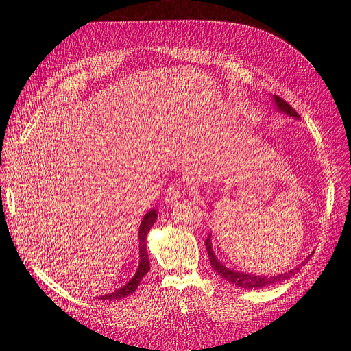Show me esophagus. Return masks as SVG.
<instances>
[{
    "label": "esophagus",
    "mask_w": 351,
    "mask_h": 351,
    "mask_svg": "<svg viewBox=\"0 0 351 351\" xmlns=\"http://www.w3.org/2000/svg\"><path fill=\"white\" fill-rule=\"evenodd\" d=\"M182 197V186L180 184H173L167 189L165 193V202L169 205H174L178 202V199Z\"/></svg>",
    "instance_id": "1"
}]
</instances>
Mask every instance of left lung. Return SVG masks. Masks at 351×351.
I'll return each instance as SVG.
<instances>
[{"instance_id": "8db88e82", "label": "left lung", "mask_w": 351, "mask_h": 351, "mask_svg": "<svg viewBox=\"0 0 351 351\" xmlns=\"http://www.w3.org/2000/svg\"><path fill=\"white\" fill-rule=\"evenodd\" d=\"M274 102H275V107H277L278 111H281L287 115H290V117H294V119H297V120L300 119L299 114L294 111L291 105L287 104L284 99L277 97V95H274ZM205 246H206L208 256H209V261H210V265H212V268H214V271L219 275V277L227 280L232 285L240 287V289L256 290V289H262V287H267V285H271V284H275V282H281L284 280H289L290 277H293V275L300 268V265H299V267L291 269L290 272H284V274H280V275H271V277H267V275H265V277H259V275H253V274H246V272H239V271H234V269H230V268L226 267V265H222L217 259L214 250H212L210 234L208 236V239L205 241ZM312 254H313V252L306 258L304 262H307V259H309ZM304 262L302 265H304Z\"/></svg>"}]
</instances>
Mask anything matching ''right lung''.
I'll return each mask as SVG.
<instances>
[{"mask_svg":"<svg viewBox=\"0 0 351 351\" xmlns=\"http://www.w3.org/2000/svg\"><path fill=\"white\" fill-rule=\"evenodd\" d=\"M156 210L155 209H151L147 214L143 217V221L141 222V227H139V268H137L136 274L133 275V278L127 282L125 285H123L121 289L115 290L112 293H108V294H102L99 295L98 299L99 300H120L123 299V297H127L136 291L137 287H139L142 278L145 277V275L147 274V271H149V258H147V249H146V236L147 232H149V230L152 228L154 222L156 221Z\"/></svg>","mask_w":351,"mask_h":351,"instance_id":"1","label":"right lung"}]
</instances>
